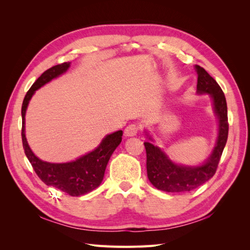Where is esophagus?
Here are the masks:
<instances>
[{
	"instance_id": "esophagus-1",
	"label": "esophagus",
	"mask_w": 250,
	"mask_h": 250,
	"mask_svg": "<svg viewBox=\"0 0 250 250\" xmlns=\"http://www.w3.org/2000/svg\"><path fill=\"white\" fill-rule=\"evenodd\" d=\"M139 130H140V127L137 124H130L125 128L124 134L125 137H134V135L138 134Z\"/></svg>"
}]
</instances>
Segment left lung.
Instances as JSON below:
<instances>
[{
    "label": "left lung",
    "mask_w": 250,
    "mask_h": 250,
    "mask_svg": "<svg viewBox=\"0 0 250 250\" xmlns=\"http://www.w3.org/2000/svg\"><path fill=\"white\" fill-rule=\"evenodd\" d=\"M197 72V94H208L213 100V107L218 118V137L215 147L208 160L199 166H184L172 162L164 150L149 142H145L147 154V175L156 188L164 192H190L200 187L216 173L219 161L229 135L228 105L221 87L203 67L196 64ZM149 140L153 141L148 133Z\"/></svg>",
    "instance_id": "obj_1"
}]
</instances>
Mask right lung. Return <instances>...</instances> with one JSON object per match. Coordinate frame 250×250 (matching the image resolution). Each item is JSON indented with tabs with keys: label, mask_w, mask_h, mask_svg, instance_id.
Segmentation results:
<instances>
[{
	"label": "right lung",
	"mask_w": 250,
	"mask_h": 250,
	"mask_svg": "<svg viewBox=\"0 0 250 250\" xmlns=\"http://www.w3.org/2000/svg\"><path fill=\"white\" fill-rule=\"evenodd\" d=\"M70 65L71 62H63L50 67L41 75L27 92L21 105V141L25 154L42 183L77 197L92 192L101 185L109 158L122 141L123 131L118 130L107 134L96 149L69 163L43 162L32 152L25 134V116L29 101L31 100L35 90L64 74Z\"/></svg>",
	"instance_id": "obj_1"
}]
</instances>
